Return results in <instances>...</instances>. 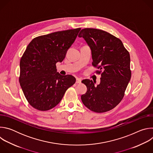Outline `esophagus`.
I'll use <instances>...</instances> for the list:
<instances>
[{"label":"esophagus","mask_w":153,"mask_h":153,"mask_svg":"<svg viewBox=\"0 0 153 153\" xmlns=\"http://www.w3.org/2000/svg\"><path fill=\"white\" fill-rule=\"evenodd\" d=\"M81 81H82V79H81L77 78V79H76V83L77 84H78V83H81Z\"/></svg>","instance_id":"34e87169"}]
</instances>
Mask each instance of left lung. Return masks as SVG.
Here are the masks:
<instances>
[{
  "instance_id": "obj_1",
  "label": "left lung",
  "mask_w": 153,
  "mask_h": 153,
  "mask_svg": "<svg viewBox=\"0 0 153 153\" xmlns=\"http://www.w3.org/2000/svg\"><path fill=\"white\" fill-rule=\"evenodd\" d=\"M91 49L93 66L101 75L97 86L90 79L82 81L87 87L81 99L84 105L96 113H105L115 108L122 100L131 77L130 56L122 42L106 31L96 28L80 31Z\"/></svg>"
}]
</instances>
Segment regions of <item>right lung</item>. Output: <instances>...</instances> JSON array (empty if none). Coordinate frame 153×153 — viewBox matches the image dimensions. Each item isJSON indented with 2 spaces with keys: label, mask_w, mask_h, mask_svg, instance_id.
<instances>
[{
  "label": "right lung",
  "mask_w": 153,
  "mask_h": 153,
  "mask_svg": "<svg viewBox=\"0 0 153 153\" xmlns=\"http://www.w3.org/2000/svg\"><path fill=\"white\" fill-rule=\"evenodd\" d=\"M80 28L57 31L34 38L20 61V85L30 105L48 111L62 100L76 82L71 75L57 73L56 63L62 62Z\"/></svg>",
  "instance_id": "right-lung-1"
}]
</instances>
